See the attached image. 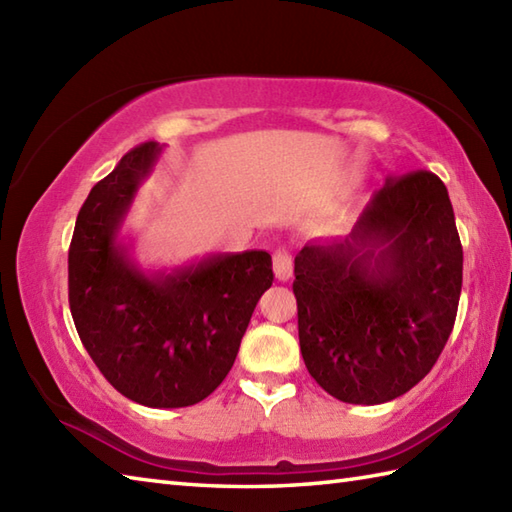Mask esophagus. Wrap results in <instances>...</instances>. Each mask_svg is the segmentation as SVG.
Listing matches in <instances>:
<instances>
[{"label":"esophagus","mask_w":512,"mask_h":512,"mask_svg":"<svg viewBox=\"0 0 512 512\" xmlns=\"http://www.w3.org/2000/svg\"><path fill=\"white\" fill-rule=\"evenodd\" d=\"M273 264H275V275L279 281H288L292 277V255L286 248L275 250Z\"/></svg>","instance_id":"34e87169"}]
</instances>
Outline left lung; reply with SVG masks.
Masks as SVG:
<instances>
[{
    "instance_id": "8db88e82",
    "label": "left lung",
    "mask_w": 512,
    "mask_h": 512,
    "mask_svg": "<svg viewBox=\"0 0 512 512\" xmlns=\"http://www.w3.org/2000/svg\"><path fill=\"white\" fill-rule=\"evenodd\" d=\"M299 345L336 400L380 405L418 385L449 341L462 244L444 182L431 171L387 180L352 233L295 257Z\"/></svg>"
}]
</instances>
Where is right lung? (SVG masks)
I'll return each mask as SVG.
<instances>
[{"mask_svg":"<svg viewBox=\"0 0 512 512\" xmlns=\"http://www.w3.org/2000/svg\"><path fill=\"white\" fill-rule=\"evenodd\" d=\"M160 154L158 143L140 145L94 184L76 217L68 284L76 332L114 389L138 405L178 409L231 372L257 301L273 286V259L244 250L171 270L140 266L121 231Z\"/></svg>","mask_w":512,"mask_h":512,"instance_id":"add662e5","label":"right lung"}]
</instances>
